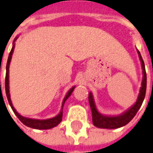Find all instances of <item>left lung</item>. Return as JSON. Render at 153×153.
Wrapping results in <instances>:
<instances>
[{"mask_svg": "<svg viewBox=\"0 0 153 153\" xmlns=\"http://www.w3.org/2000/svg\"><path fill=\"white\" fill-rule=\"evenodd\" d=\"M137 53H138L139 58H140V61L141 63L143 79H142L141 87L140 88V92L138 94L137 100L130 108H128L127 110L119 115H103L98 111L93 94H92V92H89L88 100H89L90 107L91 109L92 122L96 128H105V129H116V128L123 127L126 124H128L133 119L139 109L141 107L144 97H145V93H146L147 75L144 62L143 61L141 54L138 50H137Z\"/></svg>", "mask_w": 153, "mask_h": 153, "instance_id": "1", "label": "left lung"}]
</instances>
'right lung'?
Here are the masks:
<instances>
[{"instance_id":"add662e5","label":"right lung","mask_w":153,"mask_h":153,"mask_svg":"<svg viewBox=\"0 0 153 153\" xmlns=\"http://www.w3.org/2000/svg\"><path fill=\"white\" fill-rule=\"evenodd\" d=\"M18 38V36L15 38L13 42V47L12 50L9 53V58H8V61H7V65H6V76H5V92H6V96L9 101V103L11 107L12 110L13 111L14 114L17 116V118L19 119L20 121L22 122L23 124H25V126H27L29 128H33V129H42V130H45V129H51L57 125H58L59 123H61L62 119V110H63V106L65 104V102L66 100L68 99L71 95L72 94V92L75 88V86L72 87L71 89L69 90L68 92L66 93V95H65V97L63 99L62 103V108L60 112L58 113V115L53 117V118L50 119H45V120H38V119H32V118H28V117H25V116H22V115H20L19 113L17 112V110L15 109L12 103L11 98H10V93H9V65H10V62H11L12 56L13 53V51L15 48V42L17 41Z\"/></svg>"}]
</instances>
